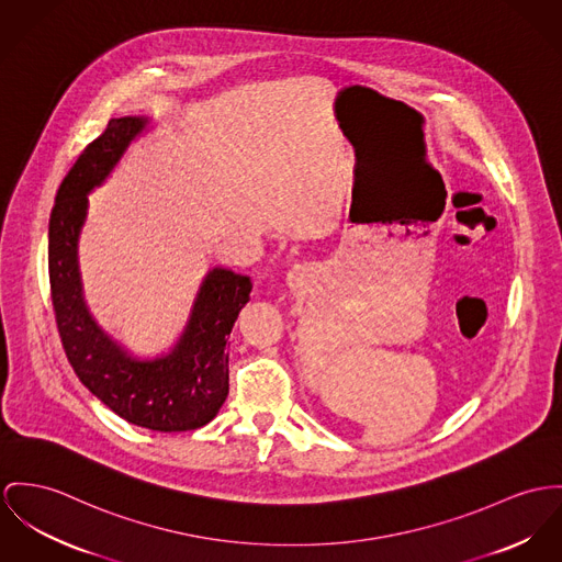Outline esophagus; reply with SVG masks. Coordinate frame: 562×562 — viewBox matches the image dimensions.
<instances>
[{
    "instance_id": "34e87169",
    "label": "esophagus",
    "mask_w": 562,
    "mask_h": 562,
    "mask_svg": "<svg viewBox=\"0 0 562 562\" xmlns=\"http://www.w3.org/2000/svg\"><path fill=\"white\" fill-rule=\"evenodd\" d=\"M300 278H302V271H300V269H295V271H291V273H289V284H291V286H297V282H300Z\"/></svg>"
}]
</instances>
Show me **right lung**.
Returning <instances> with one entry per match:
<instances>
[{"mask_svg": "<svg viewBox=\"0 0 562 562\" xmlns=\"http://www.w3.org/2000/svg\"><path fill=\"white\" fill-rule=\"evenodd\" d=\"M149 124L143 115L111 120L64 177L48 220V278L61 345L81 383L134 426L186 432L210 424L228 395L226 345L250 302V278L224 267L210 269L171 350L140 359L91 316L79 265L87 194L106 181Z\"/></svg>", "mask_w": 562, "mask_h": 562, "instance_id": "1", "label": "right lung"}]
</instances>
